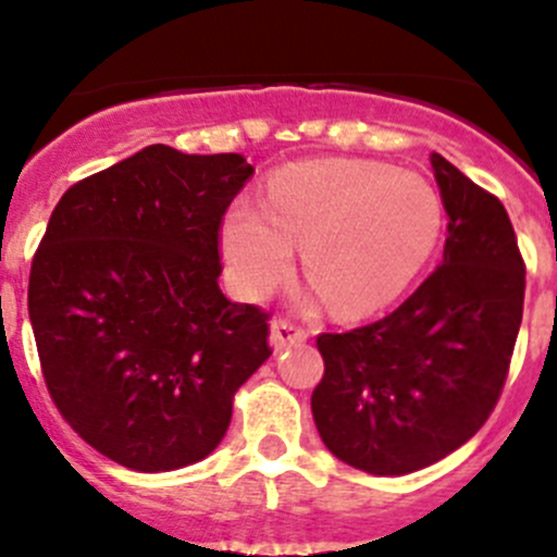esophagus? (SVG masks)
Instances as JSON below:
<instances>
[{
	"label": "esophagus",
	"instance_id": "esophagus-1",
	"mask_svg": "<svg viewBox=\"0 0 557 557\" xmlns=\"http://www.w3.org/2000/svg\"><path fill=\"white\" fill-rule=\"evenodd\" d=\"M269 341H272L274 351H283V349H288V346H294V343L308 341V330L290 324V321H285V319H274L272 332H269Z\"/></svg>",
	"mask_w": 557,
	"mask_h": 557
}]
</instances>
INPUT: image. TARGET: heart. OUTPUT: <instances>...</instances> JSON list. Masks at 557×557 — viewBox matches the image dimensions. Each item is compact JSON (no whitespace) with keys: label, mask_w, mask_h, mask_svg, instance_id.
<instances>
[{"label":"heart","mask_w":557,"mask_h":557,"mask_svg":"<svg viewBox=\"0 0 557 557\" xmlns=\"http://www.w3.org/2000/svg\"><path fill=\"white\" fill-rule=\"evenodd\" d=\"M445 225L443 197L425 178L357 159L299 161L272 175L263 208L236 202L222 220V255L244 299H263L294 269L302 244L308 302L371 315L423 274Z\"/></svg>","instance_id":"b5f03b06"}]
</instances>
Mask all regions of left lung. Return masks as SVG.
<instances>
[{"label":"left lung","instance_id":"left-lung-1","mask_svg":"<svg viewBox=\"0 0 557 557\" xmlns=\"http://www.w3.org/2000/svg\"><path fill=\"white\" fill-rule=\"evenodd\" d=\"M431 168L448 214L443 263L384 319L315 337V429L371 475H407L461 448L500 398L522 324L524 261L506 208L440 153Z\"/></svg>","mask_w":557,"mask_h":557}]
</instances>
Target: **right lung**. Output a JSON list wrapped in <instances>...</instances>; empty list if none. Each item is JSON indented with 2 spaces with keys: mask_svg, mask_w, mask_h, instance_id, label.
<instances>
[{
  "mask_svg": "<svg viewBox=\"0 0 557 557\" xmlns=\"http://www.w3.org/2000/svg\"><path fill=\"white\" fill-rule=\"evenodd\" d=\"M238 153L170 145L74 184L29 272L46 387L107 459L168 472L222 443L236 389L269 360V313L220 290V227L252 178Z\"/></svg>",
  "mask_w": 557,
  "mask_h": 557,
  "instance_id": "obj_1",
  "label": "right lung"
}]
</instances>
